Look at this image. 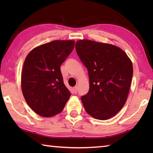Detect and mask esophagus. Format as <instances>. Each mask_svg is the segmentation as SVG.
<instances>
[{
	"mask_svg": "<svg viewBox=\"0 0 153 153\" xmlns=\"http://www.w3.org/2000/svg\"><path fill=\"white\" fill-rule=\"evenodd\" d=\"M77 89H78V87H77V86H76V87H74V92L75 93H77Z\"/></svg>",
	"mask_w": 153,
	"mask_h": 153,
	"instance_id": "34e87169",
	"label": "esophagus"
}]
</instances>
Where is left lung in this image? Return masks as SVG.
Returning a JSON list of instances; mask_svg holds the SVG:
<instances>
[{"label": "left lung", "mask_w": 153, "mask_h": 153, "mask_svg": "<svg viewBox=\"0 0 153 153\" xmlns=\"http://www.w3.org/2000/svg\"><path fill=\"white\" fill-rule=\"evenodd\" d=\"M76 50L88 71L89 90L82 97L85 111L93 118L105 120L124 106L133 76L128 55L114 45L83 39Z\"/></svg>", "instance_id": "8db88e82"}]
</instances>
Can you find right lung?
Returning <instances> with one entry per match:
<instances>
[{
	"label": "right lung",
	"instance_id": "obj_1",
	"mask_svg": "<svg viewBox=\"0 0 153 153\" xmlns=\"http://www.w3.org/2000/svg\"><path fill=\"white\" fill-rule=\"evenodd\" d=\"M74 41L56 40L33 48L25 58L22 89L25 101L37 114L51 117L62 111L71 95L60 66L74 48Z\"/></svg>",
	"mask_w": 153,
	"mask_h": 153
}]
</instances>
